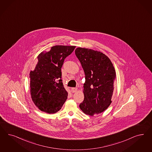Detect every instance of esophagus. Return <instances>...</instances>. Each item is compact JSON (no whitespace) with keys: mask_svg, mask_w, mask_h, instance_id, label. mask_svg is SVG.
<instances>
[{"mask_svg":"<svg viewBox=\"0 0 152 152\" xmlns=\"http://www.w3.org/2000/svg\"><path fill=\"white\" fill-rule=\"evenodd\" d=\"M78 89L77 88H72L71 89V91L72 93H74V92H76L77 91Z\"/></svg>","mask_w":152,"mask_h":152,"instance_id":"34e87169","label":"esophagus"}]
</instances>
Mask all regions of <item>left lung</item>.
Listing matches in <instances>:
<instances>
[{
	"mask_svg": "<svg viewBox=\"0 0 152 152\" xmlns=\"http://www.w3.org/2000/svg\"><path fill=\"white\" fill-rule=\"evenodd\" d=\"M75 53L86 75L84 98L79 107L85 114L93 116L105 111L112 102L115 69L110 59L100 51L77 48Z\"/></svg>",
	"mask_w": 152,
	"mask_h": 152,
	"instance_id": "obj_1",
	"label": "left lung"
}]
</instances>
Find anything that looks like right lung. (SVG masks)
Wrapping results in <instances>:
<instances>
[{
	"mask_svg": "<svg viewBox=\"0 0 152 152\" xmlns=\"http://www.w3.org/2000/svg\"><path fill=\"white\" fill-rule=\"evenodd\" d=\"M75 48V46L56 45L38 55L37 64L29 73V88L32 101L41 111L57 113L66 101L68 93L61 79V68L64 59Z\"/></svg>",
	"mask_w": 152,
	"mask_h": 152,
	"instance_id": "right-lung-1",
	"label": "right lung"
}]
</instances>
